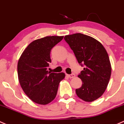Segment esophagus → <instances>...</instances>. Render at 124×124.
Listing matches in <instances>:
<instances>
[{"label":"esophagus","mask_w":124,"mask_h":124,"mask_svg":"<svg viewBox=\"0 0 124 124\" xmlns=\"http://www.w3.org/2000/svg\"><path fill=\"white\" fill-rule=\"evenodd\" d=\"M67 77H69V78H74V77H75V74H67Z\"/></svg>","instance_id":"34e87169"}]
</instances>
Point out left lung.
I'll list each match as a JSON object with an SVG mask.
<instances>
[{
  "label": "left lung",
  "mask_w": 124,
  "mask_h": 124,
  "mask_svg": "<svg viewBox=\"0 0 124 124\" xmlns=\"http://www.w3.org/2000/svg\"><path fill=\"white\" fill-rule=\"evenodd\" d=\"M84 70L78 77L83 84L75 90L79 98L91 102L101 97L111 75V65L106 49L96 39L81 33L64 37Z\"/></svg>",
  "instance_id": "1"
}]
</instances>
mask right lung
I'll return each mask as SVG.
<instances>
[{
	"label": "right lung",
	"mask_w": 124,
	"mask_h": 124,
	"mask_svg": "<svg viewBox=\"0 0 124 124\" xmlns=\"http://www.w3.org/2000/svg\"><path fill=\"white\" fill-rule=\"evenodd\" d=\"M63 36H47L32 41L22 53L18 62L19 84L32 101L45 105L56 97L60 82L65 77L63 72L47 71L51 62V49Z\"/></svg>",
	"instance_id": "add662e5"
}]
</instances>
